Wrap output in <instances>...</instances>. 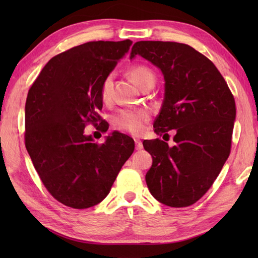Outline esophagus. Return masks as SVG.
<instances>
[{"instance_id": "34e87169", "label": "esophagus", "mask_w": 258, "mask_h": 258, "mask_svg": "<svg viewBox=\"0 0 258 258\" xmlns=\"http://www.w3.org/2000/svg\"><path fill=\"white\" fill-rule=\"evenodd\" d=\"M134 141H135V150L136 151H141L142 149H143V143H142L140 140L135 139Z\"/></svg>"}]
</instances>
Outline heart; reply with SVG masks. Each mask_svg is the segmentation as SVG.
I'll return each mask as SVG.
<instances>
[{"label":"heart","mask_w":258,"mask_h":258,"mask_svg":"<svg viewBox=\"0 0 258 258\" xmlns=\"http://www.w3.org/2000/svg\"><path fill=\"white\" fill-rule=\"evenodd\" d=\"M130 75L141 89L149 84H155V74L144 65H136L130 70ZM113 75L109 74L103 80L100 95L104 103H107L112 97ZM151 118V113L146 108H123L114 115L113 120L116 127L122 132L132 135H141L144 132L145 125Z\"/></svg>","instance_id":"heart-1"}]
</instances>
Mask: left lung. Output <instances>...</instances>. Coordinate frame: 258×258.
Segmentation results:
<instances>
[{
	"label": "left lung",
	"instance_id": "1",
	"mask_svg": "<svg viewBox=\"0 0 258 258\" xmlns=\"http://www.w3.org/2000/svg\"><path fill=\"white\" fill-rule=\"evenodd\" d=\"M140 55L162 71L164 101L154 132L168 136L143 142L153 163L146 184L155 199L171 207L194 204L210 189L231 153L235 100L220 71L195 48L183 43L136 42L131 59Z\"/></svg>",
	"mask_w": 258,
	"mask_h": 258
}]
</instances>
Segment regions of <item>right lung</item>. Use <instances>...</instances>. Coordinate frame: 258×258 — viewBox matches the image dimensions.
<instances>
[{
	"label": "right lung",
	"instance_id": "obj_1",
	"mask_svg": "<svg viewBox=\"0 0 258 258\" xmlns=\"http://www.w3.org/2000/svg\"><path fill=\"white\" fill-rule=\"evenodd\" d=\"M131 45L94 41L70 48L47 62L29 90L26 150L48 193L69 207L101 203L134 152V141L119 132L102 144L84 134L87 124L102 122L101 84ZM100 124L106 132L107 122Z\"/></svg>",
	"mask_w": 258,
	"mask_h": 258
}]
</instances>
